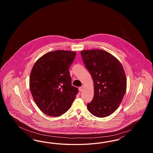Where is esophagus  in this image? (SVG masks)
<instances>
[{"mask_svg":"<svg viewBox=\"0 0 153 153\" xmlns=\"http://www.w3.org/2000/svg\"><path fill=\"white\" fill-rule=\"evenodd\" d=\"M79 91H80V92L83 91H84V87H83V86H81V87H79Z\"/></svg>","mask_w":153,"mask_h":153,"instance_id":"34e87169","label":"esophagus"}]
</instances>
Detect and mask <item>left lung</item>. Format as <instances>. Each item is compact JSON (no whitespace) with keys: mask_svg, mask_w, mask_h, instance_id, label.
I'll use <instances>...</instances> for the list:
<instances>
[{"mask_svg":"<svg viewBox=\"0 0 153 153\" xmlns=\"http://www.w3.org/2000/svg\"><path fill=\"white\" fill-rule=\"evenodd\" d=\"M81 54L94 81V96L88 109L95 117L109 116L119 107L126 93L123 67L116 57L101 49L82 51Z\"/></svg>","mask_w":153,"mask_h":153,"instance_id":"obj_1","label":"left lung"}]
</instances>
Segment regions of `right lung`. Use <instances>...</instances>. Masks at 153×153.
<instances>
[{
  "label": "right lung",
  "instance_id": "obj_1",
  "mask_svg": "<svg viewBox=\"0 0 153 153\" xmlns=\"http://www.w3.org/2000/svg\"><path fill=\"white\" fill-rule=\"evenodd\" d=\"M76 52L56 51L46 53L33 66L30 89L36 105L47 115L61 116L69 109L78 93L72 85L69 68Z\"/></svg>",
  "mask_w": 153,
  "mask_h": 153
}]
</instances>
